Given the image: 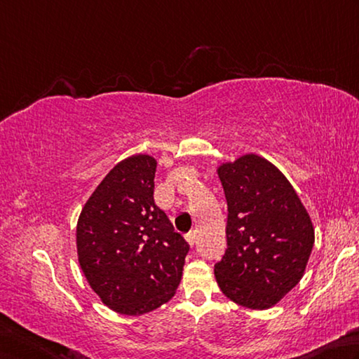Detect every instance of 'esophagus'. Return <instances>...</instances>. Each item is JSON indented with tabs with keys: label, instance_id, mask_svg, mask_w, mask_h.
Masks as SVG:
<instances>
[{
	"label": "esophagus",
	"instance_id": "obj_1",
	"mask_svg": "<svg viewBox=\"0 0 359 359\" xmlns=\"http://www.w3.org/2000/svg\"><path fill=\"white\" fill-rule=\"evenodd\" d=\"M186 241L191 244V246H194V244H196V233H194V231H189V233L186 235Z\"/></svg>",
	"mask_w": 359,
	"mask_h": 359
}]
</instances>
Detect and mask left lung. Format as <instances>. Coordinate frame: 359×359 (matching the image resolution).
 <instances>
[{
	"mask_svg": "<svg viewBox=\"0 0 359 359\" xmlns=\"http://www.w3.org/2000/svg\"><path fill=\"white\" fill-rule=\"evenodd\" d=\"M227 198V250L215 265L225 297L248 309L273 307L303 278L316 241L298 194L257 154L217 167Z\"/></svg>",
	"mask_w": 359,
	"mask_h": 359,
	"instance_id": "1",
	"label": "left lung"
}]
</instances>
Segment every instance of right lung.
Masks as SVG:
<instances>
[{
    "label": "right lung",
    "instance_id": "1",
    "mask_svg": "<svg viewBox=\"0 0 359 359\" xmlns=\"http://www.w3.org/2000/svg\"><path fill=\"white\" fill-rule=\"evenodd\" d=\"M156 159L118 162L94 189L77 222V254L105 306L142 316L173 298L189 244L154 203Z\"/></svg>",
    "mask_w": 359,
    "mask_h": 359
}]
</instances>
